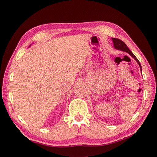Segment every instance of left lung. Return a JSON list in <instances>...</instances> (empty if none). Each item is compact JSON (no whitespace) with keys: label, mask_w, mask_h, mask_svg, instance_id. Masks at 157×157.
Wrapping results in <instances>:
<instances>
[{"label":"left lung","mask_w":157,"mask_h":157,"mask_svg":"<svg viewBox=\"0 0 157 157\" xmlns=\"http://www.w3.org/2000/svg\"><path fill=\"white\" fill-rule=\"evenodd\" d=\"M112 40H113V44H114V47L115 48L118 49V50H120V51H125V52H127L128 53H129V54L131 55L132 57H134L136 61L138 62V65L140 66V69L142 70L140 63V61H138V59L136 58V56L134 54H133L132 52L128 48V46H127V45L125 44L124 42H123L122 40H119L118 38H112Z\"/></svg>","instance_id":"1"}]
</instances>
